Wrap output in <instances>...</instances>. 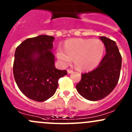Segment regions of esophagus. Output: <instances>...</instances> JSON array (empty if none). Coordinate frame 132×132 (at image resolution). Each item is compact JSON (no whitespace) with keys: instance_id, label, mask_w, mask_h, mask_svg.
I'll list each match as a JSON object with an SVG mask.
<instances>
[{"instance_id":"34e87169","label":"esophagus","mask_w":132,"mask_h":132,"mask_svg":"<svg viewBox=\"0 0 132 132\" xmlns=\"http://www.w3.org/2000/svg\"><path fill=\"white\" fill-rule=\"evenodd\" d=\"M67 71H68V74H70V73H71L73 71L72 70H71V69H68Z\"/></svg>"}]
</instances>
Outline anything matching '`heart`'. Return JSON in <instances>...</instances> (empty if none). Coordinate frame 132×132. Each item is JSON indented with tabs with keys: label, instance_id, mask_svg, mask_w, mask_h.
I'll use <instances>...</instances> for the list:
<instances>
[{
	"label": "heart",
	"instance_id": "obj_1",
	"mask_svg": "<svg viewBox=\"0 0 132 132\" xmlns=\"http://www.w3.org/2000/svg\"><path fill=\"white\" fill-rule=\"evenodd\" d=\"M64 49L59 47L56 51L57 57L62 64H69L74 59L77 69L88 71L100 63L105 47L104 43L99 39L75 38L66 41Z\"/></svg>",
	"mask_w": 132,
	"mask_h": 132
}]
</instances>
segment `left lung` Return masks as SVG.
Wrapping results in <instances>:
<instances>
[{"label":"left lung","mask_w":132,"mask_h":132,"mask_svg":"<svg viewBox=\"0 0 132 132\" xmlns=\"http://www.w3.org/2000/svg\"><path fill=\"white\" fill-rule=\"evenodd\" d=\"M106 47V54L97 68L81 74L76 85L78 92L91 101L102 99L109 95L117 85L121 68V55L114 41L100 37Z\"/></svg>","instance_id":"left-lung-1"}]
</instances>
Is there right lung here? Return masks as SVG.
<instances>
[{
  "mask_svg": "<svg viewBox=\"0 0 132 132\" xmlns=\"http://www.w3.org/2000/svg\"><path fill=\"white\" fill-rule=\"evenodd\" d=\"M54 37L37 36L27 38L17 47L14 54L13 74L21 92L29 99L45 101L54 94L60 78L67 75L54 66L51 50Z\"/></svg>",
  "mask_w": 132,
  "mask_h": 132,
  "instance_id": "1",
  "label": "right lung"
}]
</instances>
